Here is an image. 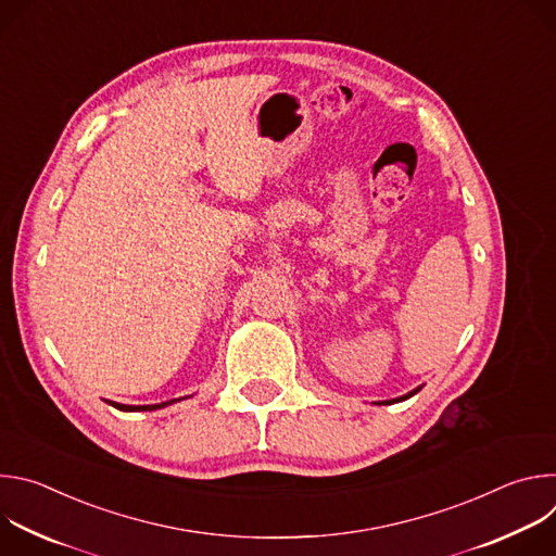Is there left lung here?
Here are the masks:
<instances>
[{
  "mask_svg": "<svg viewBox=\"0 0 556 556\" xmlns=\"http://www.w3.org/2000/svg\"><path fill=\"white\" fill-rule=\"evenodd\" d=\"M418 391H420V387H418V389H414L412 393L403 395V399H395V401H387V403H382V405H393V403H401V401H407V399H412V395H414V393H418Z\"/></svg>",
  "mask_w": 556,
  "mask_h": 556,
  "instance_id": "1",
  "label": "left lung"
}]
</instances>
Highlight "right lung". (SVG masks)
Here are the masks:
<instances>
[{
    "mask_svg": "<svg viewBox=\"0 0 556 556\" xmlns=\"http://www.w3.org/2000/svg\"><path fill=\"white\" fill-rule=\"evenodd\" d=\"M169 403H176V401H169ZM169 403H163V405H138V407H134V405H118V403H112L116 409H121V412H153V409H161V407H167Z\"/></svg>",
    "mask_w": 556,
    "mask_h": 556,
    "instance_id": "1",
    "label": "right lung"
}]
</instances>
